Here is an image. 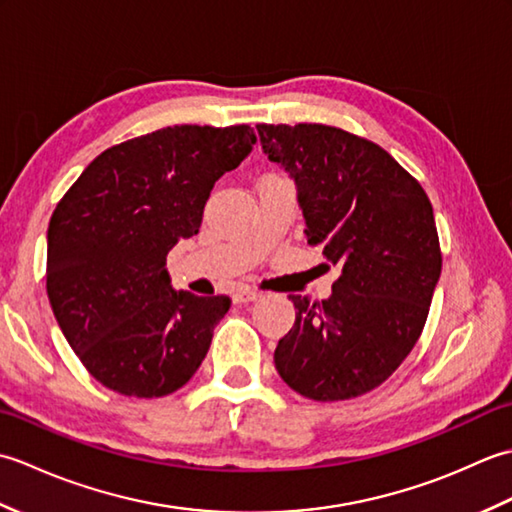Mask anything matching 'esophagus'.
<instances>
[{
	"mask_svg": "<svg viewBox=\"0 0 512 512\" xmlns=\"http://www.w3.org/2000/svg\"><path fill=\"white\" fill-rule=\"evenodd\" d=\"M259 297V292H255V290H250V288H239V290H235L233 295H231V299H233V303H248V301H257Z\"/></svg>",
	"mask_w": 512,
	"mask_h": 512,
	"instance_id": "obj_1",
	"label": "esophagus"
}]
</instances>
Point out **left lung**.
Instances as JSON below:
<instances>
[{
  "mask_svg": "<svg viewBox=\"0 0 512 512\" xmlns=\"http://www.w3.org/2000/svg\"><path fill=\"white\" fill-rule=\"evenodd\" d=\"M257 134L297 184L308 244L341 268L321 303L290 295L297 317L277 343V372L312 400L363 396L396 372L427 321L442 270L433 206L383 147L339 127Z\"/></svg>",
  "mask_w": 512,
  "mask_h": 512,
  "instance_id": "8db88e82",
  "label": "left lung"
}]
</instances>
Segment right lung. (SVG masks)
<instances>
[{
  "label": "right lung",
  "mask_w": 512,
  "mask_h": 512,
  "mask_svg": "<svg viewBox=\"0 0 512 512\" xmlns=\"http://www.w3.org/2000/svg\"><path fill=\"white\" fill-rule=\"evenodd\" d=\"M255 143L248 125L158 129L105 149L57 204L48 299L101 385L160 398L198 372L231 299L173 290L167 255L198 235L213 184Z\"/></svg>",
  "instance_id": "add662e5"
}]
</instances>
